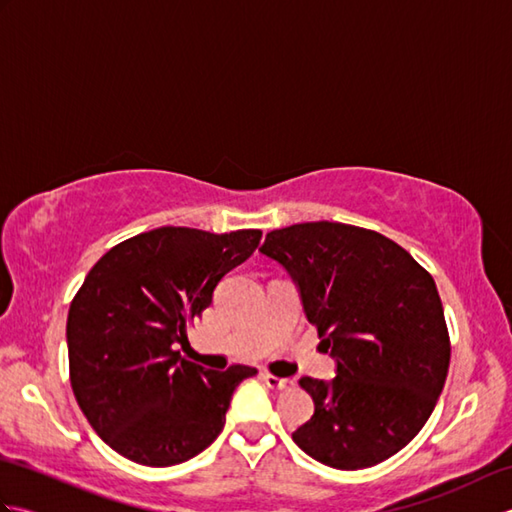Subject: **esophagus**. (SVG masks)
<instances>
[{
	"label": "esophagus",
	"mask_w": 512,
	"mask_h": 512,
	"mask_svg": "<svg viewBox=\"0 0 512 512\" xmlns=\"http://www.w3.org/2000/svg\"><path fill=\"white\" fill-rule=\"evenodd\" d=\"M262 380L275 391H281V389H288L292 385V380L288 378H279V376H273V374H262Z\"/></svg>",
	"instance_id": "obj_1"
}]
</instances>
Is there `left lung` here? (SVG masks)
Listing matches in <instances>:
<instances>
[{"mask_svg":"<svg viewBox=\"0 0 512 512\" xmlns=\"http://www.w3.org/2000/svg\"><path fill=\"white\" fill-rule=\"evenodd\" d=\"M259 253L297 281L308 321L336 358L332 383L299 378L314 416L292 433L297 447L341 471L405 449L449 374L436 281L389 237L341 222L270 231Z\"/></svg>","mask_w":512,"mask_h":512,"instance_id":"1","label":"left lung"}]
</instances>
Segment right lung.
<instances>
[{
  "instance_id": "obj_1",
  "label": "right lung",
  "mask_w": 512,
  "mask_h": 512,
  "mask_svg": "<svg viewBox=\"0 0 512 512\" xmlns=\"http://www.w3.org/2000/svg\"><path fill=\"white\" fill-rule=\"evenodd\" d=\"M259 239L257 228L160 226L107 250L85 277L65 328L70 385L92 429L123 458L173 466L220 436L235 387L257 369L213 372L178 347Z\"/></svg>"
}]
</instances>
